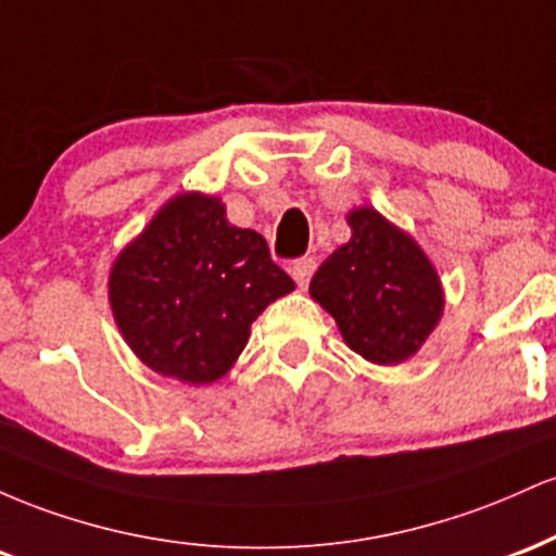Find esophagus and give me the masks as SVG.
<instances>
[{
    "label": "esophagus",
    "mask_w": 556,
    "mask_h": 556,
    "mask_svg": "<svg viewBox=\"0 0 556 556\" xmlns=\"http://www.w3.org/2000/svg\"><path fill=\"white\" fill-rule=\"evenodd\" d=\"M290 271H292V279H295L300 287H308L311 277H314V271H316V261L311 258V256L298 258L295 264L290 266Z\"/></svg>",
    "instance_id": "obj_1"
}]
</instances>
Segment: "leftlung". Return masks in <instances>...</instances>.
I'll list each match as a JSON object with an SVG mask.
<instances>
[{
	"label": "left lung",
	"mask_w": 556,
	"mask_h": 556,
	"mask_svg": "<svg viewBox=\"0 0 556 556\" xmlns=\"http://www.w3.org/2000/svg\"><path fill=\"white\" fill-rule=\"evenodd\" d=\"M353 238L311 279V295L334 316L344 342L379 366L410 358L442 316L431 261L374 208L350 212Z\"/></svg>",
	"instance_id": "1"
}]
</instances>
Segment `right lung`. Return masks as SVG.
Instances as JSON below:
<instances>
[{"label": "right lung", "mask_w": 556, "mask_h": 556, "mask_svg": "<svg viewBox=\"0 0 556 556\" xmlns=\"http://www.w3.org/2000/svg\"><path fill=\"white\" fill-rule=\"evenodd\" d=\"M295 282L253 229L232 227L219 198L177 195L110 277L114 321L156 374L212 384L245 348L251 324Z\"/></svg>", "instance_id": "1"}]
</instances>
